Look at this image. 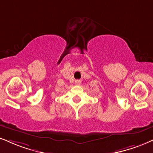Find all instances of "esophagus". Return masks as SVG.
<instances>
[{
    "mask_svg": "<svg viewBox=\"0 0 153 153\" xmlns=\"http://www.w3.org/2000/svg\"><path fill=\"white\" fill-rule=\"evenodd\" d=\"M75 84H76V85H79L81 84V81L80 80H76L75 81Z\"/></svg>",
    "mask_w": 153,
    "mask_h": 153,
    "instance_id": "34e87169",
    "label": "esophagus"
}]
</instances>
